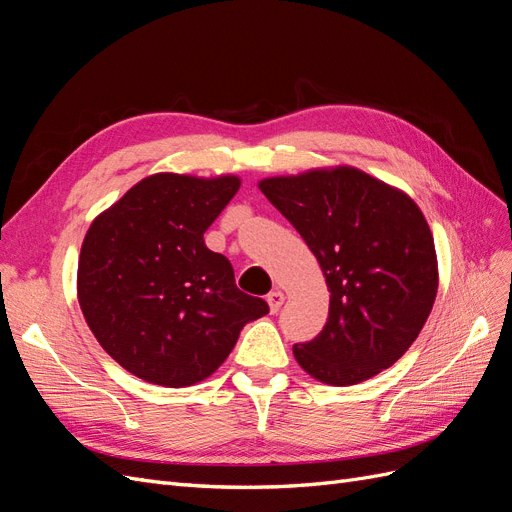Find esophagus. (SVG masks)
Wrapping results in <instances>:
<instances>
[{
    "mask_svg": "<svg viewBox=\"0 0 512 512\" xmlns=\"http://www.w3.org/2000/svg\"><path fill=\"white\" fill-rule=\"evenodd\" d=\"M284 292L282 290H273V292H269L267 294V301H269V307H271V312L275 314V312H280V307L284 305Z\"/></svg>",
    "mask_w": 512,
    "mask_h": 512,
    "instance_id": "esophagus-1",
    "label": "esophagus"
}]
</instances>
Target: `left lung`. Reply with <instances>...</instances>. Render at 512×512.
<instances>
[{"label":"left lung","mask_w":512,"mask_h":512,"mask_svg":"<svg viewBox=\"0 0 512 512\" xmlns=\"http://www.w3.org/2000/svg\"><path fill=\"white\" fill-rule=\"evenodd\" d=\"M320 262L329 318L294 359L320 382L359 384L391 367L421 333L438 292L431 230L414 200L342 166L258 183Z\"/></svg>","instance_id":"1"}]
</instances>
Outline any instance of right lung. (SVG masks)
I'll return each mask as SVG.
<instances>
[{
    "label": "right lung",
    "mask_w": 512,
    "mask_h": 512,
    "mask_svg": "<svg viewBox=\"0 0 512 512\" xmlns=\"http://www.w3.org/2000/svg\"><path fill=\"white\" fill-rule=\"evenodd\" d=\"M239 185L237 177L151 175L89 226L79 258L83 316L141 380L181 389L209 378L245 324L269 314L203 237Z\"/></svg>",
    "instance_id": "obj_1"
}]
</instances>
